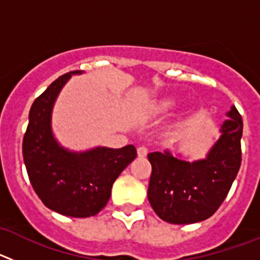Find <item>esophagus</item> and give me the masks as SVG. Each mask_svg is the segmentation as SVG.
<instances>
[{
  "mask_svg": "<svg viewBox=\"0 0 260 260\" xmlns=\"http://www.w3.org/2000/svg\"><path fill=\"white\" fill-rule=\"evenodd\" d=\"M137 153L139 157H144V156H147V153H148V150H147L144 146H141V147H138Z\"/></svg>",
  "mask_w": 260,
  "mask_h": 260,
  "instance_id": "esophagus-1",
  "label": "esophagus"
}]
</instances>
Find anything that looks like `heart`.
<instances>
[{"label": "heart", "instance_id": "obj_1", "mask_svg": "<svg viewBox=\"0 0 260 260\" xmlns=\"http://www.w3.org/2000/svg\"><path fill=\"white\" fill-rule=\"evenodd\" d=\"M174 107H176V102L173 99H162L156 104V110L158 113H167L171 109H173Z\"/></svg>", "mask_w": 260, "mask_h": 260}]
</instances>
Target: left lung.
<instances>
[{"label": "left lung", "instance_id": "left-lung-1", "mask_svg": "<svg viewBox=\"0 0 260 260\" xmlns=\"http://www.w3.org/2000/svg\"><path fill=\"white\" fill-rule=\"evenodd\" d=\"M207 156L187 161L169 150L148 153L152 165L148 201L156 215L171 224L208 219L221 206L241 167L242 117L232 107Z\"/></svg>", "mask_w": 260, "mask_h": 260}]
</instances>
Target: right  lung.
Masks as SVG:
<instances>
[{"label":"right lung","mask_w":260,"mask_h":260,"mask_svg":"<svg viewBox=\"0 0 260 260\" xmlns=\"http://www.w3.org/2000/svg\"><path fill=\"white\" fill-rule=\"evenodd\" d=\"M82 73L62 75L34 102L22 146L28 178L39 198L49 210L70 217L100 212L117 177L137 157L133 144L77 152L57 142L52 130L53 107L71 75Z\"/></svg>","instance_id":"obj_1"}]
</instances>
